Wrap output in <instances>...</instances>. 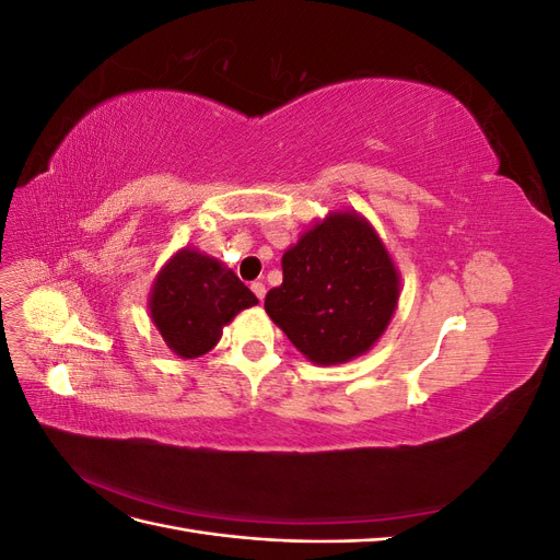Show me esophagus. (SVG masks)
<instances>
[{
  "label": "esophagus",
  "mask_w": 560,
  "mask_h": 560,
  "mask_svg": "<svg viewBox=\"0 0 560 560\" xmlns=\"http://www.w3.org/2000/svg\"><path fill=\"white\" fill-rule=\"evenodd\" d=\"M252 292L257 294V299H259V301H264V296H266V287H264V282H252Z\"/></svg>",
  "instance_id": "34e87169"
}]
</instances>
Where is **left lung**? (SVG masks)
<instances>
[{
    "label": "left lung",
    "instance_id": "8db88e82",
    "mask_svg": "<svg viewBox=\"0 0 560 560\" xmlns=\"http://www.w3.org/2000/svg\"><path fill=\"white\" fill-rule=\"evenodd\" d=\"M399 270L358 210L317 219L282 254L268 317L317 366L346 364L378 343L399 301Z\"/></svg>",
    "mask_w": 560,
    "mask_h": 560
}]
</instances>
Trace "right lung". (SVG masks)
<instances>
[{
    "mask_svg": "<svg viewBox=\"0 0 560 560\" xmlns=\"http://www.w3.org/2000/svg\"><path fill=\"white\" fill-rule=\"evenodd\" d=\"M257 303L229 266L186 245L161 266L147 308L165 346L182 360H196L219 343L235 315Z\"/></svg>",
    "mask_w": 560,
    "mask_h": 560,
    "instance_id": "add662e5",
    "label": "right lung"
}]
</instances>
